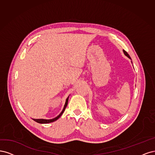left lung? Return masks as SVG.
Returning a JSON list of instances; mask_svg holds the SVG:
<instances>
[{
    "instance_id": "1",
    "label": "left lung",
    "mask_w": 155,
    "mask_h": 155,
    "mask_svg": "<svg viewBox=\"0 0 155 155\" xmlns=\"http://www.w3.org/2000/svg\"><path fill=\"white\" fill-rule=\"evenodd\" d=\"M123 52H124V54H125V55H126V57H127L129 59H131V57H130V56H129V54L126 51H124V50H123Z\"/></svg>"
}]
</instances>
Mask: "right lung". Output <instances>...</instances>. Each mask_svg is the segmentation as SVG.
<instances>
[{"instance_id": "obj_1", "label": "right lung", "mask_w": 155, "mask_h": 155, "mask_svg": "<svg viewBox=\"0 0 155 155\" xmlns=\"http://www.w3.org/2000/svg\"><path fill=\"white\" fill-rule=\"evenodd\" d=\"M69 97V95L68 96V98H66V102H65L64 106V108H63V109H62V112H61V113H60V114H58V115L57 117H56L55 118H52V119H42V118H41V119H35V118H33V120L34 121H35V122L39 123V124H48V123H51V122L56 121L57 120H58L60 117H61V115H62V114H63V113H64V111H65V109H66V106H68Z\"/></svg>"}]
</instances>
